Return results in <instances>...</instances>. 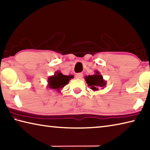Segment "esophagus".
Returning <instances> with one entry per match:
<instances>
[{
    "label": "esophagus",
    "mask_w": 150,
    "mask_h": 150,
    "mask_svg": "<svg viewBox=\"0 0 150 150\" xmlns=\"http://www.w3.org/2000/svg\"><path fill=\"white\" fill-rule=\"evenodd\" d=\"M83 75L82 74V73H77V75H76V78L77 79H82Z\"/></svg>",
    "instance_id": "34e87169"
}]
</instances>
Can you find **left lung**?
<instances>
[{"mask_svg":"<svg viewBox=\"0 0 150 150\" xmlns=\"http://www.w3.org/2000/svg\"><path fill=\"white\" fill-rule=\"evenodd\" d=\"M85 79L88 87L93 91H98L99 88H105L106 85V81L104 80L102 75L98 71H95V73L93 75L85 76Z\"/></svg>","mask_w":150,"mask_h":150,"instance_id":"left-lung-1","label":"left lung"}]
</instances>
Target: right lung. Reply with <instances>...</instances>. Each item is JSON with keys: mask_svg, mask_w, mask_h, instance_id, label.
I'll list each match as a JSON object with an SVG mask.
<instances>
[{"mask_svg": "<svg viewBox=\"0 0 150 150\" xmlns=\"http://www.w3.org/2000/svg\"><path fill=\"white\" fill-rule=\"evenodd\" d=\"M73 78V75H64L59 71H55L54 75L50 76L47 78V87L57 91V92H61V89L64 87L69 81Z\"/></svg>", "mask_w": 150, "mask_h": 150, "instance_id": "1", "label": "right lung"}]
</instances>
